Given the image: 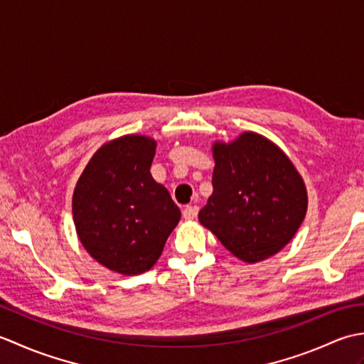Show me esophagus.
Wrapping results in <instances>:
<instances>
[{"instance_id": "esophagus-1", "label": "esophagus", "mask_w": 364, "mask_h": 364, "mask_svg": "<svg viewBox=\"0 0 364 364\" xmlns=\"http://www.w3.org/2000/svg\"><path fill=\"white\" fill-rule=\"evenodd\" d=\"M198 214V206L197 205H188L184 206L183 210V218L186 220H194Z\"/></svg>"}]
</instances>
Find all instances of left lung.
Returning a JSON list of instances; mask_svg holds the SVG:
<instances>
[{"mask_svg": "<svg viewBox=\"0 0 364 364\" xmlns=\"http://www.w3.org/2000/svg\"><path fill=\"white\" fill-rule=\"evenodd\" d=\"M213 194L198 220L245 262L272 257L297 233L306 214V189L275 144L244 133L214 144Z\"/></svg>", "mask_w": 364, "mask_h": 364, "instance_id": "left-lung-1", "label": "left lung"}]
</instances>
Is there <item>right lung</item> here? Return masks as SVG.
<instances>
[{
    "mask_svg": "<svg viewBox=\"0 0 364 364\" xmlns=\"http://www.w3.org/2000/svg\"><path fill=\"white\" fill-rule=\"evenodd\" d=\"M156 142L123 136L103 145L73 192L76 233L90 257L114 272L136 275L161 257L181 211L150 167Z\"/></svg>",
    "mask_w": 364,
    "mask_h": 364,
    "instance_id": "add662e5",
    "label": "right lung"
}]
</instances>
